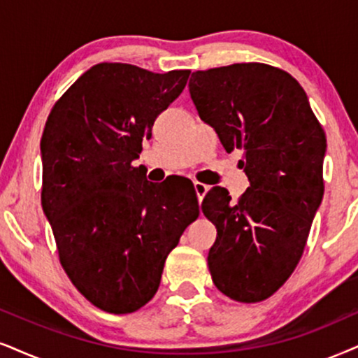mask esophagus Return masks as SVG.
I'll list each match as a JSON object with an SVG mask.
<instances>
[{"label": "esophagus", "instance_id": "obj_1", "mask_svg": "<svg viewBox=\"0 0 358 358\" xmlns=\"http://www.w3.org/2000/svg\"><path fill=\"white\" fill-rule=\"evenodd\" d=\"M193 187H194V192H196L198 201L201 203V200H203V198H205V194H206V192H208V187H206L205 183H200V182H194Z\"/></svg>", "mask_w": 358, "mask_h": 358}]
</instances>
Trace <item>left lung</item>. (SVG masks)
Instances as JSON below:
<instances>
[{"instance_id":"obj_1","label":"left lung","mask_w":358,"mask_h":358,"mask_svg":"<svg viewBox=\"0 0 358 358\" xmlns=\"http://www.w3.org/2000/svg\"><path fill=\"white\" fill-rule=\"evenodd\" d=\"M198 115L226 152L243 150L250 187L238 201L213 187L201 211L216 226L213 282L236 302H261L299 264L324 196L325 132L301 84L262 62L196 71L188 83Z\"/></svg>"}]
</instances>
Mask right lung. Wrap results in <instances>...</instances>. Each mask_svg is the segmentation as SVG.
<instances>
[{
  "label": "right lung",
  "mask_w": 358,
  "mask_h": 358,
  "mask_svg": "<svg viewBox=\"0 0 358 358\" xmlns=\"http://www.w3.org/2000/svg\"><path fill=\"white\" fill-rule=\"evenodd\" d=\"M122 62L85 71L54 103L41 138V205L59 262L90 304L132 314L153 299L166 256L200 215L193 183L147 182L132 162L187 85Z\"/></svg>",
  "instance_id": "right-lung-1"
}]
</instances>
